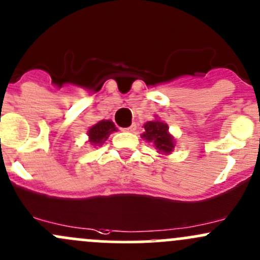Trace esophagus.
Returning a JSON list of instances; mask_svg holds the SVG:
<instances>
[{
  "label": "esophagus",
  "instance_id": "34e87169",
  "mask_svg": "<svg viewBox=\"0 0 260 260\" xmlns=\"http://www.w3.org/2000/svg\"><path fill=\"white\" fill-rule=\"evenodd\" d=\"M123 131H125V132H133V131H136V124L129 125V127L124 128V129H123Z\"/></svg>",
  "mask_w": 260,
  "mask_h": 260
}]
</instances>
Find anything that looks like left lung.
I'll return each instance as SVG.
<instances>
[{
  "label": "left lung",
  "mask_w": 260,
  "mask_h": 260,
  "mask_svg": "<svg viewBox=\"0 0 260 260\" xmlns=\"http://www.w3.org/2000/svg\"><path fill=\"white\" fill-rule=\"evenodd\" d=\"M145 132L142 138L147 142H152L157 148V152L162 154H170L174 151L175 140L169 133V125L161 120H151L147 122L145 125Z\"/></svg>",
  "instance_id": "left-lung-1"
}]
</instances>
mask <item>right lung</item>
Instances as JSON below:
<instances>
[{"instance_id":"1","label":"right lung","mask_w":260,"mask_h":260,"mask_svg":"<svg viewBox=\"0 0 260 260\" xmlns=\"http://www.w3.org/2000/svg\"><path fill=\"white\" fill-rule=\"evenodd\" d=\"M115 131H117V127H115L114 123L112 122V120H101V122H98L96 124H94L93 127L89 128V142L94 146H101L102 143H104L108 140L111 133L115 132Z\"/></svg>"}]
</instances>
